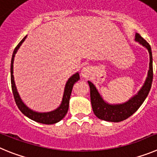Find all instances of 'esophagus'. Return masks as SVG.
<instances>
[{
	"label": "esophagus",
	"instance_id": "obj_1",
	"mask_svg": "<svg viewBox=\"0 0 157 157\" xmlns=\"http://www.w3.org/2000/svg\"><path fill=\"white\" fill-rule=\"evenodd\" d=\"M91 74V69L88 66H86L84 68L82 69L81 70V76L82 77H84V78H88Z\"/></svg>",
	"mask_w": 157,
	"mask_h": 157
}]
</instances>
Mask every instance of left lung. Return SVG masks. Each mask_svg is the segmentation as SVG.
Here are the masks:
<instances>
[{
	"label": "left lung",
	"mask_w": 157,
	"mask_h": 157,
	"mask_svg": "<svg viewBox=\"0 0 157 157\" xmlns=\"http://www.w3.org/2000/svg\"><path fill=\"white\" fill-rule=\"evenodd\" d=\"M135 40L139 42L142 46L146 48L149 53V59H150L149 70L145 84L140 91H138V94L127 102L120 104V105H109L102 99L94 84L91 82L88 81L93 112L94 115L99 119L109 121V122H121V121L128 119V117H131L138 109V108L142 105L143 101L149 94L151 86H152V78H153L152 56L151 47L149 44L138 33L135 34Z\"/></svg>",
	"instance_id": "left-lung-1"
}]
</instances>
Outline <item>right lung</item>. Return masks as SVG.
<instances>
[{
	"mask_svg": "<svg viewBox=\"0 0 157 157\" xmlns=\"http://www.w3.org/2000/svg\"><path fill=\"white\" fill-rule=\"evenodd\" d=\"M26 38V36L21 40L19 43V44L15 47V50L13 52V55H12V62H11V84H12V93H13L14 98H15V103H16L17 106L21 112L29 117V119L33 120V121H36V122L40 123V124H53L58 123L59 121H61L62 119L64 118L66 114L67 113L69 109V102H70V95H71L72 89H73V84H75L76 82L80 80V75L79 73H75L74 75L72 76L70 79L68 80L67 83L65 87L64 94H63V101H62L61 105L58 109H56L54 111L49 113H36L33 111V110L29 109L27 106H26L22 101L21 100L20 97H19L18 91H17L16 87H15V81H14V76H13V63H14V58H15V54H16L17 51L25 39Z\"/></svg>",
	"mask_w": 157,
	"mask_h": 157,
	"instance_id": "1",
	"label": "right lung"
}]
</instances>
